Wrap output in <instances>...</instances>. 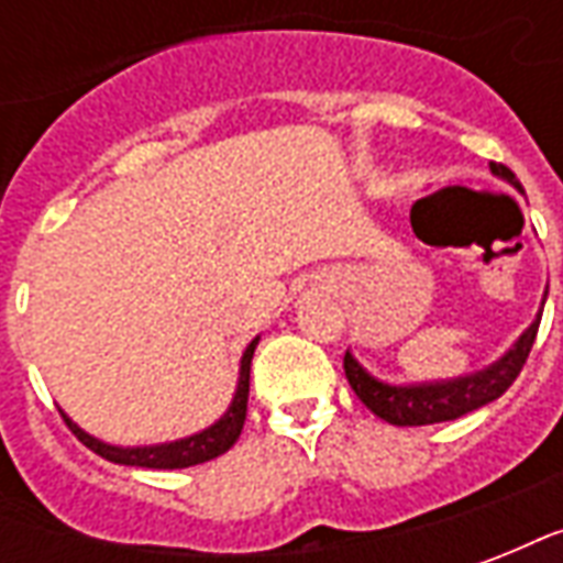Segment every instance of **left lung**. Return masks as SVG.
Instances as JSON below:
<instances>
[{"label":"left lung","instance_id":"1","mask_svg":"<svg viewBox=\"0 0 563 563\" xmlns=\"http://www.w3.org/2000/svg\"><path fill=\"white\" fill-rule=\"evenodd\" d=\"M492 174L516 186L521 192V184L516 174L509 172L507 165L492 162ZM549 295V289H545ZM545 305V298H543ZM543 319V307L528 329L521 331V338L507 353L497 358L495 365L483 367L476 374L455 379H434V383H410V386H395V383H383V379L371 377L365 367L358 365L353 353L343 355V371L350 386L358 395V401L365 404L367 410L389 424H434V422H452L464 413H473L485 404L497 401L504 391L516 383L519 371L528 362L533 341H537V329Z\"/></svg>","mask_w":563,"mask_h":563}]
</instances>
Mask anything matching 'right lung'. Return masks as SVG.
I'll return each mask as SVG.
<instances>
[{"label": "right lung", "mask_w": 563, "mask_h": 563, "mask_svg": "<svg viewBox=\"0 0 563 563\" xmlns=\"http://www.w3.org/2000/svg\"><path fill=\"white\" fill-rule=\"evenodd\" d=\"M258 338L250 341V346L241 355V377H238V389L229 404V410L217 419V422L198 431L184 440H172V443H156V446H111L99 437L87 434L84 428L71 422L66 413V424L71 428V434L78 437L80 443L92 449L96 455L114 461V464H129V467H153V471H177V467H192V464H205V461L217 459L222 452H229L234 446V440L241 437L246 419V398H250V362L256 353Z\"/></svg>", "instance_id": "add662e5"}]
</instances>
